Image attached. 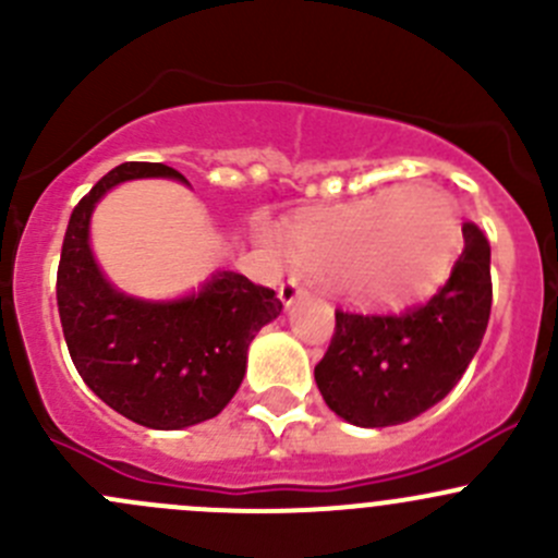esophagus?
Wrapping results in <instances>:
<instances>
[{"mask_svg": "<svg viewBox=\"0 0 558 558\" xmlns=\"http://www.w3.org/2000/svg\"><path fill=\"white\" fill-rule=\"evenodd\" d=\"M278 294H280V302H283L286 307H291V305H294L296 300H302V296H307V291L302 289L300 280H296V278H289V280H286L283 286H280Z\"/></svg>", "mask_w": 558, "mask_h": 558, "instance_id": "34e87169", "label": "esophagus"}]
</instances>
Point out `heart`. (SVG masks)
<instances>
[{
  "label": "heart",
  "mask_w": 558,
  "mask_h": 558,
  "mask_svg": "<svg viewBox=\"0 0 558 558\" xmlns=\"http://www.w3.org/2000/svg\"><path fill=\"white\" fill-rule=\"evenodd\" d=\"M461 245L456 202L435 185L386 189L302 223L291 258L305 272L340 278L362 305L399 311L435 294Z\"/></svg>",
  "instance_id": "obj_1"
}]
</instances>
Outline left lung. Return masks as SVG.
<instances>
[{
    "instance_id": "8db88e82",
    "label": "left lung",
    "mask_w": 558,
    "mask_h": 558,
    "mask_svg": "<svg viewBox=\"0 0 558 558\" xmlns=\"http://www.w3.org/2000/svg\"><path fill=\"white\" fill-rule=\"evenodd\" d=\"M461 234L464 251L451 278L426 305L402 315L335 313L315 384L342 421L364 429L413 421L470 367L492 315V247L475 223Z\"/></svg>"
}]
</instances>
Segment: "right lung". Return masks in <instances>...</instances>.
Segmentation results:
<instances>
[{"label": "right lung", "mask_w": 558, "mask_h": 558, "mask_svg": "<svg viewBox=\"0 0 558 558\" xmlns=\"http://www.w3.org/2000/svg\"><path fill=\"white\" fill-rule=\"evenodd\" d=\"M140 178L189 183L150 161L107 172L70 216L56 302L75 369L105 404L148 429H185L227 408L245 378L247 345L283 302L232 269L178 300L118 291L94 258L92 216L107 191Z\"/></svg>", "instance_id": "add662e5"}]
</instances>
